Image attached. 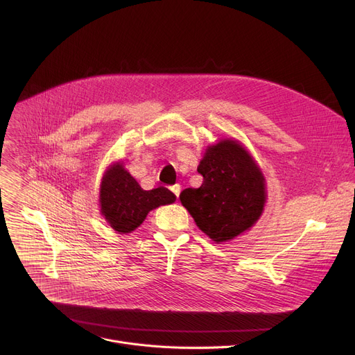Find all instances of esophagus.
I'll use <instances>...</instances> for the list:
<instances>
[{"label": "esophagus", "mask_w": 355, "mask_h": 355, "mask_svg": "<svg viewBox=\"0 0 355 355\" xmlns=\"http://www.w3.org/2000/svg\"><path fill=\"white\" fill-rule=\"evenodd\" d=\"M170 189H171V192H173V193L177 196V199H178L180 192H181V187H180V185H173Z\"/></svg>", "instance_id": "34e87169"}]
</instances>
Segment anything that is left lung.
<instances>
[{
	"mask_svg": "<svg viewBox=\"0 0 355 355\" xmlns=\"http://www.w3.org/2000/svg\"><path fill=\"white\" fill-rule=\"evenodd\" d=\"M199 188L181 192L182 206L216 244L248 231L266 203V180L252 155L235 139L209 145L198 166Z\"/></svg>",
	"mask_w": 355,
	"mask_h": 355,
	"instance_id": "obj_1",
	"label": "left lung"
}]
</instances>
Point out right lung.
Segmentation results:
<instances>
[{"instance_id": "add662e5", "label": "right lung", "mask_w": 355, "mask_h": 355, "mask_svg": "<svg viewBox=\"0 0 355 355\" xmlns=\"http://www.w3.org/2000/svg\"><path fill=\"white\" fill-rule=\"evenodd\" d=\"M174 202L175 195L167 188L142 189L123 162L112 163L100 182V213L118 234L132 232L145 221L150 210Z\"/></svg>"}]
</instances>
